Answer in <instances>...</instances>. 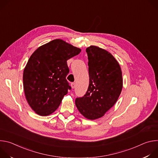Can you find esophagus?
Listing matches in <instances>:
<instances>
[{"mask_svg":"<svg viewBox=\"0 0 158 158\" xmlns=\"http://www.w3.org/2000/svg\"><path fill=\"white\" fill-rule=\"evenodd\" d=\"M71 87H72V88L73 89H74L75 87H76V84H75V83L74 82H73V83H71Z\"/></svg>","mask_w":158,"mask_h":158,"instance_id":"esophagus-1","label":"esophagus"}]
</instances>
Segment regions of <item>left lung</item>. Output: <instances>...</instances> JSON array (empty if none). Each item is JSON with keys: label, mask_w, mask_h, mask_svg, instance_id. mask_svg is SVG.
<instances>
[{"label": "left lung", "mask_w": 158, "mask_h": 158, "mask_svg": "<svg viewBox=\"0 0 158 158\" xmlns=\"http://www.w3.org/2000/svg\"><path fill=\"white\" fill-rule=\"evenodd\" d=\"M89 84L85 94L77 98L76 106L87 119L102 117L118 101L123 89V77L118 62L110 53L94 46L86 49Z\"/></svg>", "instance_id": "8db88e82"}]
</instances>
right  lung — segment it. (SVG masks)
Segmentation results:
<instances>
[{
  "mask_svg": "<svg viewBox=\"0 0 158 158\" xmlns=\"http://www.w3.org/2000/svg\"><path fill=\"white\" fill-rule=\"evenodd\" d=\"M81 50L61 39L39 47L30 57L24 70L25 96L31 107L40 116L54 112L71 89L66 76L67 60Z\"/></svg>",
  "mask_w": 158,
  "mask_h": 158,
  "instance_id": "1",
  "label": "right lung"
}]
</instances>
